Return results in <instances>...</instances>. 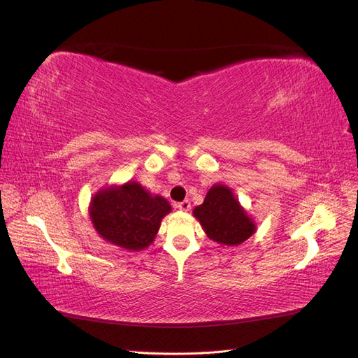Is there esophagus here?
Here are the masks:
<instances>
[{"label": "esophagus", "mask_w": 358, "mask_h": 358, "mask_svg": "<svg viewBox=\"0 0 358 358\" xmlns=\"http://www.w3.org/2000/svg\"><path fill=\"white\" fill-rule=\"evenodd\" d=\"M176 208H178L179 210L188 212V210L191 209V203H189V200H183V201H180V203H178V204H176Z\"/></svg>", "instance_id": "34e87169"}]
</instances>
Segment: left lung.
Here are the masks:
<instances>
[{
  "label": "left lung",
  "instance_id": "8db88e82",
  "mask_svg": "<svg viewBox=\"0 0 358 358\" xmlns=\"http://www.w3.org/2000/svg\"><path fill=\"white\" fill-rule=\"evenodd\" d=\"M194 216L206 234L222 245H241L255 231L254 222L248 218L233 192L222 185L209 189L203 204L194 209Z\"/></svg>",
  "mask_w": 358,
  "mask_h": 358
}]
</instances>
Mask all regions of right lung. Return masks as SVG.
Here are the masks:
<instances>
[{"mask_svg": "<svg viewBox=\"0 0 358 358\" xmlns=\"http://www.w3.org/2000/svg\"><path fill=\"white\" fill-rule=\"evenodd\" d=\"M170 204L159 196H149L136 182L100 191L91 203V220L107 242L140 251L152 243Z\"/></svg>", "mask_w": 358, "mask_h": 358, "instance_id": "obj_1", "label": "right lung"}]
</instances>
